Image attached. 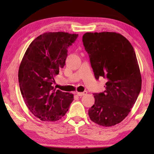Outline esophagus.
I'll use <instances>...</instances> for the list:
<instances>
[{
    "label": "esophagus",
    "mask_w": 154,
    "mask_h": 154,
    "mask_svg": "<svg viewBox=\"0 0 154 154\" xmlns=\"http://www.w3.org/2000/svg\"><path fill=\"white\" fill-rule=\"evenodd\" d=\"M87 94L86 91H84L83 92H77V95L79 96H84Z\"/></svg>",
    "instance_id": "1"
}]
</instances>
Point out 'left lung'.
<instances>
[{"label": "left lung", "mask_w": 154, "mask_h": 154, "mask_svg": "<svg viewBox=\"0 0 154 154\" xmlns=\"http://www.w3.org/2000/svg\"><path fill=\"white\" fill-rule=\"evenodd\" d=\"M83 43L96 79H106L105 90L94 94L91 120L109 127L126 118L141 90V75L133 47L119 33L86 32Z\"/></svg>", "instance_id": "1"}]
</instances>
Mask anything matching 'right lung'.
I'll list each match as a JSON object with an SVG mask.
<instances>
[{
  "label": "right lung",
  "instance_id": "obj_1",
  "mask_svg": "<svg viewBox=\"0 0 154 154\" xmlns=\"http://www.w3.org/2000/svg\"><path fill=\"white\" fill-rule=\"evenodd\" d=\"M78 35L45 32L28 46L18 71L22 97L30 111L44 122H56L69 110L73 94L52 86Z\"/></svg>",
  "mask_w": 154,
  "mask_h": 154
}]
</instances>
